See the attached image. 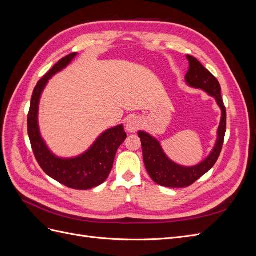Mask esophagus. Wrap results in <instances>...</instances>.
Masks as SVG:
<instances>
[{"label":"esophagus","instance_id":"1","mask_svg":"<svg viewBox=\"0 0 256 256\" xmlns=\"http://www.w3.org/2000/svg\"><path fill=\"white\" fill-rule=\"evenodd\" d=\"M141 120L136 116H131L126 122V129L128 132H136L141 127Z\"/></svg>","mask_w":256,"mask_h":256}]
</instances>
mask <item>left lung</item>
Returning <instances> with one entry per match:
<instances>
[{
  "label": "left lung",
  "instance_id": "left-lung-1",
  "mask_svg": "<svg viewBox=\"0 0 256 256\" xmlns=\"http://www.w3.org/2000/svg\"><path fill=\"white\" fill-rule=\"evenodd\" d=\"M187 58L189 60V70L184 76L186 82L189 86L203 90L212 96L220 106L222 116L218 128V138L212 152L200 164L189 168L176 164L170 160L162 150L158 140L144 131H138V136L141 138L143 160L147 173L154 182L168 188L189 187L206 174L220 156L226 131V110L222 100L219 81L196 58L187 56Z\"/></svg>",
  "mask_w": 256,
  "mask_h": 256
}]
</instances>
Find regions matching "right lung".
Segmentation results:
<instances>
[{"label":"right lung","mask_w":256,"mask_h":256,"mask_svg":"<svg viewBox=\"0 0 256 256\" xmlns=\"http://www.w3.org/2000/svg\"><path fill=\"white\" fill-rule=\"evenodd\" d=\"M76 56V52L60 58L36 84L28 114V134L35 158L46 174L68 188L88 190L102 184L109 176L116 152L127 138L122 125L104 131L81 156L62 159L54 156L44 142L37 118L38 104L46 84L52 76L70 63Z\"/></svg>","instance_id":"1"}]
</instances>
